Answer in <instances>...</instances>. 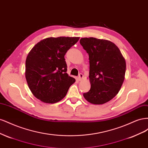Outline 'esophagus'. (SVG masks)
Returning <instances> with one entry per match:
<instances>
[{"mask_svg":"<svg viewBox=\"0 0 148 148\" xmlns=\"http://www.w3.org/2000/svg\"><path fill=\"white\" fill-rule=\"evenodd\" d=\"M83 77V74H82V73H79V74L78 75V79L79 81H81Z\"/></svg>","mask_w":148,"mask_h":148,"instance_id":"1","label":"esophagus"}]
</instances>
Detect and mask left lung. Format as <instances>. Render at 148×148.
<instances>
[{"label": "left lung", "mask_w": 148, "mask_h": 148, "mask_svg": "<svg viewBox=\"0 0 148 148\" xmlns=\"http://www.w3.org/2000/svg\"><path fill=\"white\" fill-rule=\"evenodd\" d=\"M89 55L91 88L83 96L93 104H103L117 95L126 71V63L118 47L105 39L84 38L79 41Z\"/></svg>", "instance_id": "1"}]
</instances>
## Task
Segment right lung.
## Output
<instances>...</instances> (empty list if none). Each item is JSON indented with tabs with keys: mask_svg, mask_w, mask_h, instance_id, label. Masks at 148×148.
I'll return each instance as SVG.
<instances>
[{
	"mask_svg": "<svg viewBox=\"0 0 148 148\" xmlns=\"http://www.w3.org/2000/svg\"><path fill=\"white\" fill-rule=\"evenodd\" d=\"M78 37L46 38L37 43L26 60L25 77L33 95L53 104L66 96L75 79L67 74L65 55Z\"/></svg>",
	"mask_w": 148,
	"mask_h": 148,
	"instance_id": "obj_1",
	"label": "right lung"
}]
</instances>
